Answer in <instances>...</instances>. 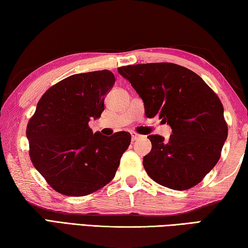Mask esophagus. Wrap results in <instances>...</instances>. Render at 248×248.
Wrapping results in <instances>:
<instances>
[{"label": "esophagus", "instance_id": "34e87169", "mask_svg": "<svg viewBox=\"0 0 248 248\" xmlns=\"http://www.w3.org/2000/svg\"><path fill=\"white\" fill-rule=\"evenodd\" d=\"M140 137H141L140 134H138V133H136V132H131V140H132V141L139 140Z\"/></svg>", "mask_w": 248, "mask_h": 248}]
</instances>
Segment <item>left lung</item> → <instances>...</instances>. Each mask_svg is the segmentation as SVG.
I'll list each match as a JSON object with an SVG mask.
<instances>
[{
	"mask_svg": "<svg viewBox=\"0 0 248 248\" xmlns=\"http://www.w3.org/2000/svg\"><path fill=\"white\" fill-rule=\"evenodd\" d=\"M118 73L143 100L145 116H158L171 128L169 140L148 137L152 150L143 157L146 173L170 189L196 186L216 166L228 138L217 95L198 74L174 63L121 66Z\"/></svg>",
	"mask_w": 248,
	"mask_h": 248,
	"instance_id": "1",
	"label": "left lung"
}]
</instances>
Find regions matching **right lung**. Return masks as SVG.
Instances as JSON below:
<instances>
[{
	"label": "right lung",
	"mask_w": 248,
	"mask_h": 248,
	"mask_svg": "<svg viewBox=\"0 0 248 248\" xmlns=\"http://www.w3.org/2000/svg\"><path fill=\"white\" fill-rule=\"evenodd\" d=\"M115 81L108 70L71 75L41 96L28 121L31 163L62 195L87 196L106 186L130 145L128 132L106 137L89 127L104 111L105 96Z\"/></svg>",
	"instance_id": "obj_1"
}]
</instances>
